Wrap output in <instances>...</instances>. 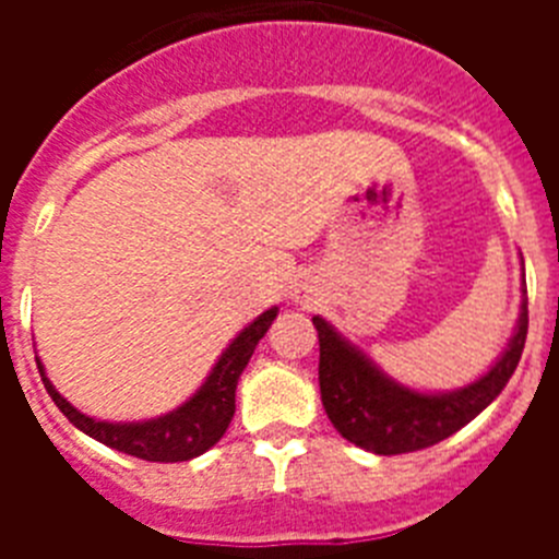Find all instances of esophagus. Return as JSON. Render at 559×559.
<instances>
[{"label":"esophagus","mask_w":559,"mask_h":559,"mask_svg":"<svg viewBox=\"0 0 559 559\" xmlns=\"http://www.w3.org/2000/svg\"><path fill=\"white\" fill-rule=\"evenodd\" d=\"M294 299L296 302H310V299H313V288H308V285H299V288L294 290Z\"/></svg>","instance_id":"esophagus-1"}]
</instances>
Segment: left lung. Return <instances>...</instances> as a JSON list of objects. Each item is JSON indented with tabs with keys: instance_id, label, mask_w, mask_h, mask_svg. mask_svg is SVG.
<instances>
[{
	"instance_id": "1",
	"label": "left lung",
	"mask_w": 559,
	"mask_h": 559,
	"mask_svg": "<svg viewBox=\"0 0 559 559\" xmlns=\"http://www.w3.org/2000/svg\"><path fill=\"white\" fill-rule=\"evenodd\" d=\"M313 328L319 330L322 406L335 431L364 451L394 456L437 445L490 406L518 369L530 310L526 288H521V313L503 353L467 386L445 392H419L394 380L322 316H313Z\"/></svg>"
}]
</instances>
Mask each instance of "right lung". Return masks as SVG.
Returning a JSON list of instances; mask_svg holds the SVG:
<instances>
[{"instance_id":"add662e5","label":"right lung","mask_w":559,"mask_h":559,"mask_svg":"<svg viewBox=\"0 0 559 559\" xmlns=\"http://www.w3.org/2000/svg\"><path fill=\"white\" fill-rule=\"evenodd\" d=\"M276 313H280V308L274 305V308L263 310V313L257 316L254 322L246 324L229 341V347L218 355V360L212 364L204 383L181 406H176L167 414H159V417L136 419V423H111V419L88 417V414L72 406L52 386V380L47 378V369H44L38 355L36 364L47 394L78 431L97 439L103 445L114 448V451L145 459V462H190V459L210 451L224 437L226 428H229L231 417H235L237 380H240L246 364L254 355V347L260 344V338L269 333Z\"/></svg>"}]
</instances>
